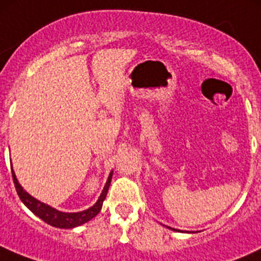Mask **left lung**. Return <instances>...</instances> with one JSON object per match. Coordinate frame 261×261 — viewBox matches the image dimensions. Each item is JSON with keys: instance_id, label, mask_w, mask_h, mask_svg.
<instances>
[{"instance_id": "left-lung-1", "label": "left lung", "mask_w": 261, "mask_h": 261, "mask_svg": "<svg viewBox=\"0 0 261 261\" xmlns=\"http://www.w3.org/2000/svg\"><path fill=\"white\" fill-rule=\"evenodd\" d=\"M172 230H175V228H172Z\"/></svg>"}]
</instances>
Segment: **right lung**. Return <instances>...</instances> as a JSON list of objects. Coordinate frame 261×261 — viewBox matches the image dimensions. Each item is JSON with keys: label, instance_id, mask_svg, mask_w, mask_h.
I'll list each match as a JSON object with an SVG mask.
<instances>
[{"label": "right lung", "instance_id": "right-lung-1", "mask_svg": "<svg viewBox=\"0 0 261 261\" xmlns=\"http://www.w3.org/2000/svg\"><path fill=\"white\" fill-rule=\"evenodd\" d=\"M111 178H112V172L110 174L109 179H107L106 186H105L103 191H102L101 196H99L98 201L96 202L94 206H92L91 208L86 210L83 212H77V213H65V212H60L57 211L55 208H51V207L48 206V204L43 203V202L38 201L34 197H31L30 194L26 193L25 191L22 189V187L18 184V181L16 179V175H15L14 170H12V179H14L15 183V188H16V192L20 197L21 201L23 202L26 207L30 210L31 212L35 213L39 218L46 222L50 226H54V227H59V228H73L77 227V226L83 225V223L88 222L89 220L94 217L96 215H98V212L101 211L102 208V203H103L105 198L107 196V192H109V187L110 183H111Z\"/></svg>", "mask_w": 261, "mask_h": 261}]
</instances>
